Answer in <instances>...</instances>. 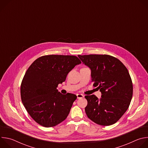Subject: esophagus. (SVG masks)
Returning <instances> with one entry per match:
<instances>
[{
	"mask_svg": "<svg viewBox=\"0 0 148 148\" xmlns=\"http://www.w3.org/2000/svg\"><path fill=\"white\" fill-rule=\"evenodd\" d=\"M77 98H82L84 97V95L81 94H77Z\"/></svg>",
	"mask_w": 148,
	"mask_h": 148,
	"instance_id": "34e87169",
	"label": "esophagus"
}]
</instances>
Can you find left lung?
Instances as JSON below:
<instances>
[{
    "mask_svg": "<svg viewBox=\"0 0 148 148\" xmlns=\"http://www.w3.org/2000/svg\"><path fill=\"white\" fill-rule=\"evenodd\" d=\"M91 71L94 86L101 92L99 99L95 95H86L85 108L88 118L103 126L116 123L129 108L132 94V82L128 69L118 58L107 54L78 55Z\"/></svg>",
    "mask_w": 148,
    "mask_h": 148,
    "instance_id": "1",
    "label": "left lung"
}]
</instances>
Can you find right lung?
Wrapping results in <instances>:
<instances>
[{
    "label": "right lung",
    "instance_id": "add662e5",
    "mask_svg": "<svg viewBox=\"0 0 148 148\" xmlns=\"http://www.w3.org/2000/svg\"><path fill=\"white\" fill-rule=\"evenodd\" d=\"M81 63L75 56L47 55L38 58L29 67L21 84V99L37 123L49 128L66 119L77 96L62 94L57 88Z\"/></svg>",
    "mask_w": 148,
    "mask_h": 148
}]
</instances>
